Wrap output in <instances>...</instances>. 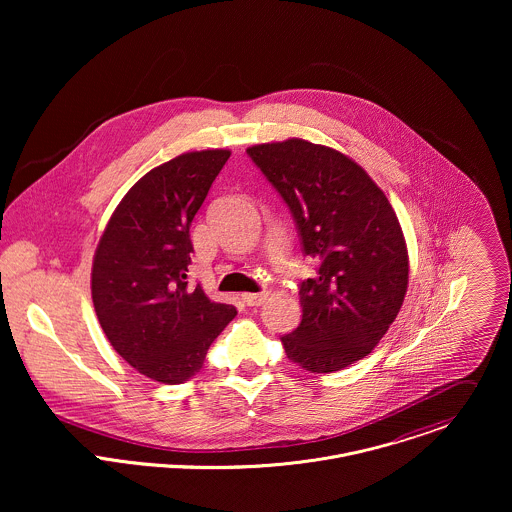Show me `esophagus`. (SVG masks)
<instances>
[{
    "mask_svg": "<svg viewBox=\"0 0 512 512\" xmlns=\"http://www.w3.org/2000/svg\"><path fill=\"white\" fill-rule=\"evenodd\" d=\"M266 297H268V292L244 293L242 295L246 305H262L266 301Z\"/></svg>",
    "mask_w": 512,
    "mask_h": 512,
    "instance_id": "34e87169",
    "label": "esophagus"
}]
</instances>
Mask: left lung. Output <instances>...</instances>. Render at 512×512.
<instances>
[{
  "label": "left lung",
  "mask_w": 512,
  "mask_h": 512,
  "mask_svg": "<svg viewBox=\"0 0 512 512\" xmlns=\"http://www.w3.org/2000/svg\"><path fill=\"white\" fill-rule=\"evenodd\" d=\"M246 153L290 207L303 254L321 262L299 286L301 323L282 337L288 359L309 372L365 359L408 290V250L392 205L333 147L292 138Z\"/></svg>",
  "instance_id": "obj_1"
}]
</instances>
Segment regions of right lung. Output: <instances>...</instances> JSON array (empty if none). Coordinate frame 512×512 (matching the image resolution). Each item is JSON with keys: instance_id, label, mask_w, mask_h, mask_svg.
Listing matches in <instances>:
<instances>
[{"instance_id": "add662e5", "label": "right lung", "mask_w": 512, "mask_h": 512, "mask_svg": "<svg viewBox=\"0 0 512 512\" xmlns=\"http://www.w3.org/2000/svg\"><path fill=\"white\" fill-rule=\"evenodd\" d=\"M228 149L181 153L151 169L120 201L92 262V301L114 351L138 372L181 384L205 363L236 309L187 286L189 226Z\"/></svg>"}]
</instances>
